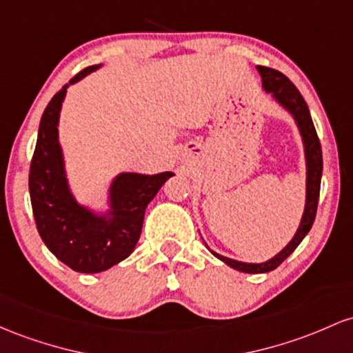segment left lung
Listing matches in <instances>:
<instances>
[{
    "label": "left lung",
    "instance_id": "1",
    "mask_svg": "<svg viewBox=\"0 0 353 353\" xmlns=\"http://www.w3.org/2000/svg\"><path fill=\"white\" fill-rule=\"evenodd\" d=\"M260 77H262V88L265 93H268L273 98V101L283 108L285 112L294 118L296 128H299L300 138H302L303 145V155H305V207L302 213V220H300L299 228H296L295 235L292 240L272 259L262 263H248L240 262V260L228 259V256L220 255V253L210 250L208 245L207 248L216 259L227 263L228 267L235 268V270L243 273H267L275 270L280 263L292 255L300 245V241L305 239L308 232H310L312 225H314L316 205H319V195H320V180H322V148H320L319 137H316L314 121H312L310 112L305 103L303 97L300 91L295 88V85L285 77L280 71L267 68V66H256Z\"/></svg>",
    "mask_w": 353,
    "mask_h": 353
}]
</instances>
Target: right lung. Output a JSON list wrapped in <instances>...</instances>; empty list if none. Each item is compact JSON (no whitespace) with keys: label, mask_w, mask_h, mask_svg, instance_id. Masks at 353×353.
<instances>
[{"label":"right lung","mask_w":353,"mask_h":353,"mask_svg":"<svg viewBox=\"0 0 353 353\" xmlns=\"http://www.w3.org/2000/svg\"><path fill=\"white\" fill-rule=\"evenodd\" d=\"M85 68L51 98L39 121L30 168V196L39 236L54 256L80 273H98L132 255L143 227L145 210L173 172L157 175L121 172L106 190V208L80 203L70 187L59 143V113L66 90L90 73Z\"/></svg>","instance_id":"obj_1"}]
</instances>
